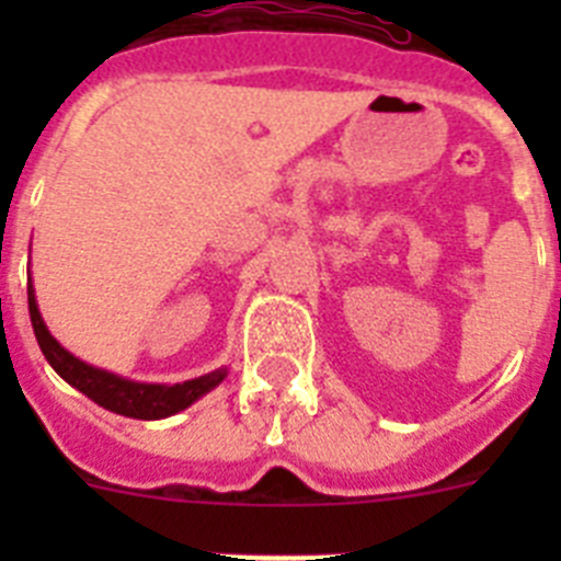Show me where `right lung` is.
I'll use <instances>...</instances> for the list:
<instances>
[{"instance_id": "right-lung-1", "label": "right lung", "mask_w": 561, "mask_h": 561, "mask_svg": "<svg viewBox=\"0 0 561 561\" xmlns=\"http://www.w3.org/2000/svg\"><path fill=\"white\" fill-rule=\"evenodd\" d=\"M27 306H30V323L36 331L38 348H42L44 359L53 365L64 381H69L72 388L81 390L83 396L101 404V408L112 410L117 415H128V419H168V415L180 413V410L191 408L193 401L210 393L216 385L227 376L225 368L213 370V374L199 376V379H187L182 385H146V381H131L123 376H114L108 370L92 368L78 356L61 348V342L49 334L47 325L42 320V311L36 304V289L27 280Z\"/></svg>"}]
</instances>
